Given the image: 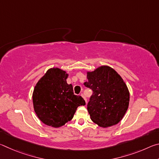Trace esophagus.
I'll use <instances>...</instances> for the list:
<instances>
[{
	"label": "esophagus",
	"mask_w": 159,
	"mask_h": 159,
	"mask_svg": "<svg viewBox=\"0 0 159 159\" xmlns=\"http://www.w3.org/2000/svg\"><path fill=\"white\" fill-rule=\"evenodd\" d=\"M80 96H81V97H82V98H83V99H84V100L85 101V102H86V103H87V99H86V98H85V97L84 96V95H83V94H81V95H80Z\"/></svg>",
	"instance_id": "1"
}]
</instances>
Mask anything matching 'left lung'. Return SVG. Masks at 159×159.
I'll use <instances>...</instances> for the list:
<instances>
[{
  "mask_svg": "<svg viewBox=\"0 0 159 159\" xmlns=\"http://www.w3.org/2000/svg\"><path fill=\"white\" fill-rule=\"evenodd\" d=\"M84 84L93 91L88 104L91 120L102 128L116 125L124 116L130 101V93L122 77L109 66H100L87 71Z\"/></svg>",
  "mask_w": 159,
  "mask_h": 159,
  "instance_id": "8db88e82",
  "label": "left lung"
}]
</instances>
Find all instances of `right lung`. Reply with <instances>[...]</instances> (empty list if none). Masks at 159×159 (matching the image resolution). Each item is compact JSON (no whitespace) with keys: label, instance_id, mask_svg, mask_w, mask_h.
<instances>
[{"label":"right lung","instance_id":"add662e5","mask_svg":"<svg viewBox=\"0 0 159 159\" xmlns=\"http://www.w3.org/2000/svg\"><path fill=\"white\" fill-rule=\"evenodd\" d=\"M69 74L57 67L48 70L34 89L32 99L35 113L44 124L60 128L74 117L78 107L85 105L81 97L74 94L66 83Z\"/></svg>","mask_w":159,"mask_h":159}]
</instances>
